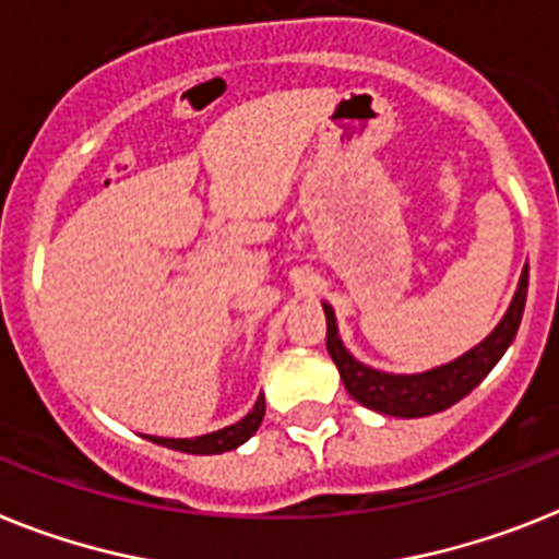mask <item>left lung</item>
I'll list each match as a JSON object with an SVG mask.
<instances>
[{"mask_svg":"<svg viewBox=\"0 0 559 559\" xmlns=\"http://www.w3.org/2000/svg\"><path fill=\"white\" fill-rule=\"evenodd\" d=\"M526 289L528 264L523 275H520V287L514 298H511L509 312L503 316V321L497 323V330L483 344H477L475 349H468L466 355H461V358L447 364V367L429 369V372L389 374L358 364L341 344L335 316L323 304V312H326V349H330L332 360H335L346 392L358 403H364L367 409L392 417L435 415V412L449 409L461 397H466L491 372L497 360L503 358V352L509 349V344L520 330V318H523V307H526Z\"/></svg>","mask_w":559,"mask_h":559,"instance_id":"left-lung-1","label":"left lung"}]
</instances>
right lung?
Masks as SVG:
<instances>
[{
  "instance_id": "add662e5",
  "label": "right lung",
  "mask_w": 559,
  "mask_h": 559,
  "mask_svg": "<svg viewBox=\"0 0 559 559\" xmlns=\"http://www.w3.org/2000/svg\"><path fill=\"white\" fill-rule=\"evenodd\" d=\"M264 420V395H258L255 406L247 417H241L238 424L227 426V429H218V431H210V435H201V438H150L153 443H162L167 449H178V452H187V454H222L229 452V449H238L243 440H250L252 435L258 431Z\"/></svg>"
}]
</instances>
